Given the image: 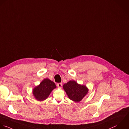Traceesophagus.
Here are the masks:
<instances>
[{
  "label": "esophagus",
  "mask_w": 129,
  "mask_h": 129,
  "mask_svg": "<svg viewBox=\"0 0 129 129\" xmlns=\"http://www.w3.org/2000/svg\"><path fill=\"white\" fill-rule=\"evenodd\" d=\"M57 86H58L59 88H61L62 85V83H58V84H57Z\"/></svg>",
  "instance_id": "34e87169"
}]
</instances>
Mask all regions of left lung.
<instances>
[{
  "label": "left lung",
  "instance_id": "8db88e82",
  "mask_svg": "<svg viewBox=\"0 0 129 129\" xmlns=\"http://www.w3.org/2000/svg\"><path fill=\"white\" fill-rule=\"evenodd\" d=\"M63 88L68 98L76 103L80 102L86 95L89 90L86 86L78 84L74 80H70L65 83Z\"/></svg>",
  "mask_w": 129,
  "mask_h": 129
}]
</instances>
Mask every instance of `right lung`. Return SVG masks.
<instances>
[{
  "instance_id": "add662e5",
  "label": "right lung",
  "mask_w": 129,
  "mask_h": 129,
  "mask_svg": "<svg viewBox=\"0 0 129 129\" xmlns=\"http://www.w3.org/2000/svg\"><path fill=\"white\" fill-rule=\"evenodd\" d=\"M56 88V85L53 81L48 78H45L39 85L33 88V94L36 100L43 101L48 98L52 91Z\"/></svg>"
}]
</instances>
